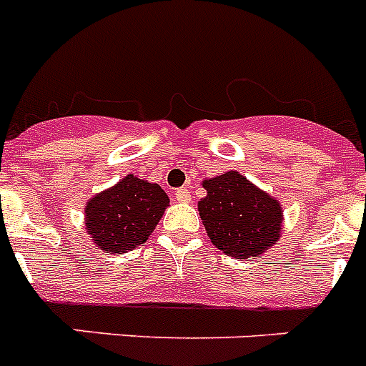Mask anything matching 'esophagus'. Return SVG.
I'll use <instances>...</instances> for the list:
<instances>
[{
	"label": "esophagus",
	"instance_id": "34e87169",
	"mask_svg": "<svg viewBox=\"0 0 366 366\" xmlns=\"http://www.w3.org/2000/svg\"><path fill=\"white\" fill-rule=\"evenodd\" d=\"M176 199L179 203H189L190 202V192L187 189H177L176 190Z\"/></svg>",
	"mask_w": 366,
	"mask_h": 366
}]
</instances>
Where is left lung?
<instances>
[{
  "mask_svg": "<svg viewBox=\"0 0 366 366\" xmlns=\"http://www.w3.org/2000/svg\"><path fill=\"white\" fill-rule=\"evenodd\" d=\"M198 211L212 244L227 257L251 260L279 242L284 211L277 198L236 170L203 179Z\"/></svg>",
  "mask_w": 366,
  "mask_h": 366,
  "instance_id": "8db88e82",
  "label": "left lung"
}]
</instances>
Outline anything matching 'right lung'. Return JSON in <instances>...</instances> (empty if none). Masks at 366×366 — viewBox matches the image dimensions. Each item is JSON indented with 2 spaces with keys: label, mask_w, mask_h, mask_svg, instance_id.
<instances>
[{
  "label": "right lung",
  "mask_w": 366,
  "mask_h": 366,
  "mask_svg": "<svg viewBox=\"0 0 366 366\" xmlns=\"http://www.w3.org/2000/svg\"><path fill=\"white\" fill-rule=\"evenodd\" d=\"M168 203L167 192L157 183L128 174L87 199L86 231L100 251L128 253L148 240Z\"/></svg>",
  "instance_id": "1"
}]
</instances>
